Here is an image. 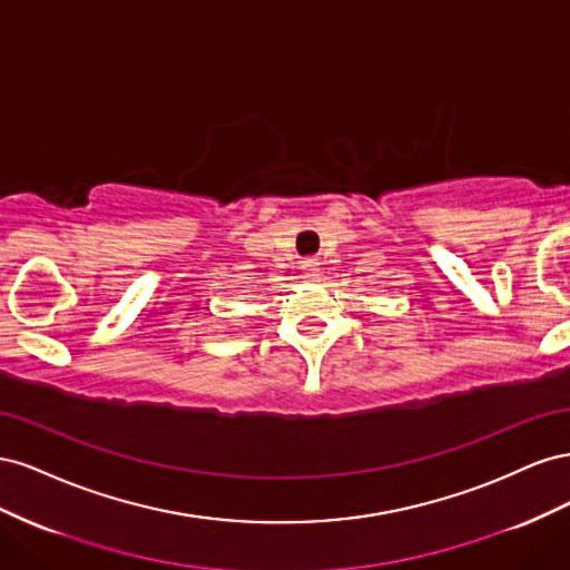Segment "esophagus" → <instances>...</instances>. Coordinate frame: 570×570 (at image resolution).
Segmentation results:
<instances>
[{
  "label": "esophagus",
  "mask_w": 570,
  "mask_h": 570,
  "mask_svg": "<svg viewBox=\"0 0 570 570\" xmlns=\"http://www.w3.org/2000/svg\"><path fill=\"white\" fill-rule=\"evenodd\" d=\"M302 271H304V278H308V281H316L321 275L316 258H306V262H302Z\"/></svg>",
  "instance_id": "34e87169"
}]
</instances>
